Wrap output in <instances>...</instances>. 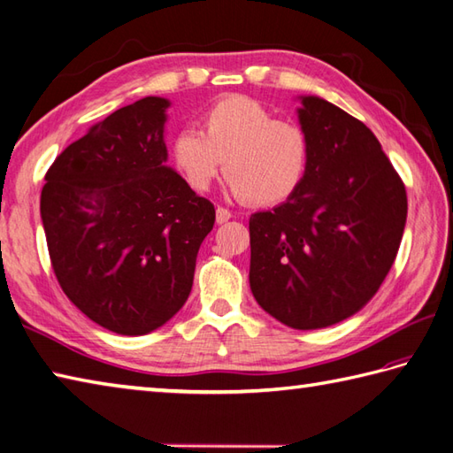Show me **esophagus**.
Segmentation results:
<instances>
[{
	"label": "esophagus",
	"mask_w": 453,
	"mask_h": 453,
	"mask_svg": "<svg viewBox=\"0 0 453 453\" xmlns=\"http://www.w3.org/2000/svg\"><path fill=\"white\" fill-rule=\"evenodd\" d=\"M229 218H232V211H229L227 208H218L216 210V221H218V224H226V221L229 219Z\"/></svg>",
	"instance_id": "esophagus-1"
}]
</instances>
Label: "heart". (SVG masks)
Here are the masks:
<instances>
[{"label": "heart", "mask_w": 453, "mask_h": 453, "mask_svg": "<svg viewBox=\"0 0 453 453\" xmlns=\"http://www.w3.org/2000/svg\"><path fill=\"white\" fill-rule=\"evenodd\" d=\"M310 157V138L300 124L276 119L245 95L214 103L202 117L200 132L182 130L171 142L173 165L190 188L206 190L224 167L234 195L258 208L292 198Z\"/></svg>", "instance_id": "b5f03b06"}]
</instances>
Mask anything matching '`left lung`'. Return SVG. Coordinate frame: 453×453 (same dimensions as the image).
<instances>
[{
	"label": "left lung",
	"instance_id": "1",
	"mask_svg": "<svg viewBox=\"0 0 453 453\" xmlns=\"http://www.w3.org/2000/svg\"><path fill=\"white\" fill-rule=\"evenodd\" d=\"M300 101L310 169L292 198L249 219V284L274 319L310 331L344 321L380 290L401 245L407 192L364 122L321 97Z\"/></svg>",
	"mask_w": 453,
	"mask_h": 453
}]
</instances>
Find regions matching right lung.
Instances as JSON below:
<instances>
[{
  "label": "right lung",
  "mask_w": 453,
  "mask_h": 453,
  "mask_svg": "<svg viewBox=\"0 0 453 453\" xmlns=\"http://www.w3.org/2000/svg\"><path fill=\"white\" fill-rule=\"evenodd\" d=\"M171 103L143 97L67 146L46 173L41 218L54 274L91 321L138 336L192 288L216 210L167 165Z\"/></svg>",
  "instance_id": "right-lung-1"
}]
</instances>
